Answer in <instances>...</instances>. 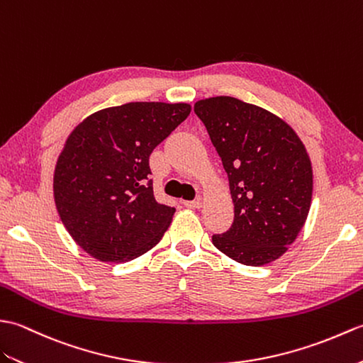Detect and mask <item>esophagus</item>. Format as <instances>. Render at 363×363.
Returning a JSON list of instances; mask_svg holds the SVG:
<instances>
[{
  "mask_svg": "<svg viewBox=\"0 0 363 363\" xmlns=\"http://www.w3.org/2000/svg\"><path fill=\"white\" fill-rule=\"evenodd\" d=\"M183 205L186 208H191V209H199L200 206H202V202H200V199H197V200H184Z\"/></svg>",
  "mask_w": 363,
  "mask_h": 363,
  "instance_id": "obj_1",
  "label": "esophagus"
}]
</instances>
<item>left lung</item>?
<instances>
[{"instance_id": "1", "label": "left lung", "mask_w": 363, "mask_h": 363, "mask_svg": "<svg viewBox=\"0 0 363 363\" xmlns=\"http://www.w3.org/2000/svg\"><path fill=\"white\" fill-rule=\"evenodd\" d=\"M205 124L228 175L235 220L213 244L244 265L270 264L295 242L308 219L313 175L294 128L262 107L231 96L200 99Z\"/></svg>"}]
</instances>
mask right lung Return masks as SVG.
<instances>
[{"label": "right lung", "instance_id": "right-lung-1", "mask_svg": "<svg viewBox=\"0 0 363 363\" xmlns=\"http://www.w3.org/2000/svg\"><path fill=\"white\" fill-rule=\"evenodd\" d=\"M191 113L189 104L128 102L86 116L54 169V202L69 236L104 262L154 248L175 208L155 200L149 157Z\"/></svg>", "mask_w": 363, "mask_h": 363}]
</instances>
